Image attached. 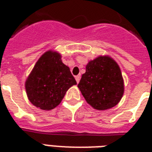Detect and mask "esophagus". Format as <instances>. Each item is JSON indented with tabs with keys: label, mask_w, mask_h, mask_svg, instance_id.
<instances>
[{
	"label": "esophagus",
	"mask_w": 152,
	"mask_h": 152,
	"mask_svg": "<svg viewBox=\"0 0 152 152\" xmlns=\"http://www.w3.org/2000/svg\"><path fill=\"white\" fill-rule=\"evenodd\" d=\"M75 79H76V81H77V83H79V81H80V75H77V76H76V77H75Z\"/></svg>",
	"instance_id": "esophagus-1"
}]
</instances>
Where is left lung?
I'll return each instance as SVG.
<instances>
[{"mask_svg":"<svg viewBox=\"0 0 152 152\" xmlns=\"http://www.w3.org/2000/svg\"><path fill=\"white\" fill-rule=\"evenodd\" d=\"M77 87L86 101L99 110L115 107L124 92L120 68L107 56H100L88 62Z\"/></svg>","mask_w":152,"mask_h":152,"instance_id":"obj_1","label":"left lung"}]
</instances>
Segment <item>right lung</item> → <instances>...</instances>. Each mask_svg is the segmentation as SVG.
Listing matches in <instances>:
<instances>
[{"label":"right lung","instance_id":"obj_1","mask_svg":"<svg viewBox=\"0 0 152 152\" xmlns=\"http://www.w3.org/2000/svg\"><path fill=\"white\" fill-rule=\"evenodd\" d=\"M61 56L51 51L45 52L35 64L26 81L29 101L36 107L49 110L57 107L66 91L77 84Z\"/></svg>","mask_w":152,"mask_h":152}]
</instances>
